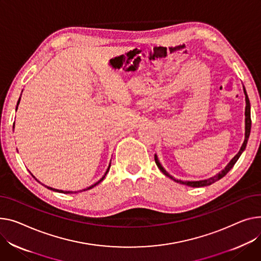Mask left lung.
<instances>
[{
    "instance_id": "left-lung-1",
    "label": "left lung",
    "mask_w": 261,
    "mask_h": 261,
    "mask_svg": "<svg viewBox=\"0 0 261 261\" xmlns=\"http://www.w3.org/2000/svg\"><path fill=\"white\" fill-rule=\"evenodd\" d=\"M244 92H245V95H246V133H245V142L244 144H242L239 152L234 156V158L231 160V162L227 165V167H225L221 172H219L218 174H216L215 176L213 177H210L207 179H203V180H196V181H182V180H178L176 178H174L173 176H171L169 173L164 169V167L161 165L158 156H154L155 159V163H156V166H158L160 168V170L164 173V174L168 177H170L171 179H173L176 182H179L181 185H186V186H189V187H193V188H199V187H205V186H210L212 185L213 182L219 180L220 178H222L227 173L233 168V166L235 165V163L238 161L239 156L241 155V153L245 151L246 147H247V144H248V140H249V136H250V132H251V124H252V120H251V105H250V100H249V97H248V94H247V91H246V88L244 87Z\"/></svg>"
}]
</instances>
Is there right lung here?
I'll return each mask as SVG.
<instances>
[{
  "label": "right lung",
  "instance_id": "obj_1",
  "mask_svg": "<svg viewBox=\"0 0 261 261\" xmlns=\"http://www.w3.org/2000/svg\"><path fill=\"white\" fill-rule=\"evenodd\" d=\"M20 99H21V97H20ZM20 99H19V101H17V105H19V103H20ZM16 109H17V106H16ZM109 169H110V165H109V167H108V169H107V171H106V173H105V175H103V176H102V177H101V178H100V179H99V180H98L97 182H95L94 185H92V186L88 187V188H87V189H84L83 191H86V190H89V189H92L93 187H95L96 185H98V184H99V182H100V181H101V180H102L103 178H105V176L107 175V173L109 172ZM31 175H32V174H31ZM32 177H33V178H36V177H34L33 175H32ZM36 180H37V181H39V180H38L37 178H36ZM39 182H40V181H39ZM43 186H45V185H43ZM45 187H46V188H48V189H50V190H52V191H56V192H60V193H65V194H67V193H77V192H71V191H62V190H57V189H54V188H50V187H47V186H45Z\"/></svg>",
  "mask_w": 261,
  "mask_h": 261
}]
</instances>
